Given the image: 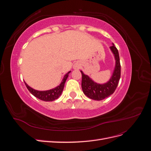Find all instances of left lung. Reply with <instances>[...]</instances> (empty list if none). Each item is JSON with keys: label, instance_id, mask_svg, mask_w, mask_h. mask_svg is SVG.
<instances>
[{"label": "left lung", "instance_id": "obj_1", "mask_svg": "<svg viewBox=\"0 0 151 151\" xmlns=\"http://www.w3.org/2000/svg\"><path fill=\"white\" fill-rule=\"evenodd\" d=\"M110 49L115 55L116 65L113 74L108 83L103 84L96 83L93 80L91 79L90 77L85 75L83 71H81L82 74L81 86L83 93L88 98L100 101V100L104 99L109 96L115 92L118 83H119L121 76V65L119 53L113 43L112 46L110 47Z\"/></svg>", "mask_w": 151, "mask_h": 151}]
</instances>
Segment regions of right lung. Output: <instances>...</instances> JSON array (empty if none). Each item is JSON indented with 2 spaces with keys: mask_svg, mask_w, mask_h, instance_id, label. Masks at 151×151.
Wrapping results in <instances>:
<instances>
[{
  "mask_svg": "<svg viewBox=\"0 0 151 151\" xmlns=\"http://www.w3.org/2000/svg\"><path fill=\"white\" fill-rule=\"evenodd\" d=\"M70 71L68 72L67 74L65 75L60 85L57 86L55 88L50 89L48 91H40L35 90V89H33V88H30V87L25 82L24 83L27 89H28L29 92L36 98H37L44 101H54L55 99H57V98H58V97L61 95L63 88H64L65 81L68 76V74H70Z\"/></svg>",
  "mask_w": 151,
  "mask_h": 151,
  "instance_id": "add662e5",
  "label": "right lung"
}]
</instances>
